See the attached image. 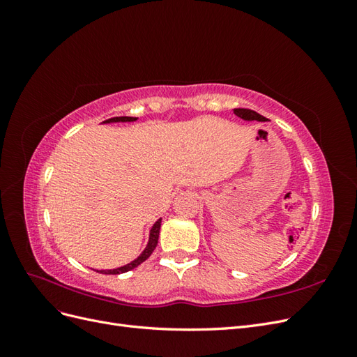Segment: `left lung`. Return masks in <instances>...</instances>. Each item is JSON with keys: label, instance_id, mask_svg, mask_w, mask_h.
<instances>
[{"label": "left lung", "instance_id": "8db88e82", "mask_svg": "<svg viewBox=\"0 0 357 357\" xmlns=\"http://www.w3.org/2000/svg\"><path fill=\"white\" fill-rule=\"evenodd\" d=\"M234 114L241 117L243 121H247V122H253V121H256V122H266L268 121L266 117H264L262 114H259V113H256V112H253L250 109H234Z\"/></svg>", "mask_w": 357, "mask_h": 357}]
</instances>
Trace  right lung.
Masks as SVG:
<instances>
[{
	"instance_id": "1",
	"label": "right lung",
	"mask_w": 357,
	"mask_h": 357,
	"mask_svg": "<svg viewBox=\"0 0 357 357\" xmlns=\"http://www.w3.org/2000/svg\"><path fill=\"white\" fill-rule=\"evenodd\" d=\"M138 117H129V116H116V117H110L107 119V121H104L102 123H125V122H135ZM160 223H162V219H158L155 222V225L152 226V229H150L149 232V241L144 247V250L139 253L138 257H135L132 262H129L123 266H119V268H114V269H95L96 273H101V274H109V275H117V274H123V273H128L131 271V269L137 268L139 264H143L146 259L153 253V250L158 245V240H159V231H160Z\"/></svg>"
}]
</instances>
